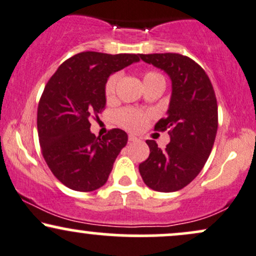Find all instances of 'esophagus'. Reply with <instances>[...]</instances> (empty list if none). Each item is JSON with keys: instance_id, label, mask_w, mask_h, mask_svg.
Listing matches in <instances>:
<instances>
[{"instance_id": "obj_1", "label": "esophagus", "mask_w": 256, "mask_h": 256, "mask_svg": "<svg viewBox=\"0 0 256 256\" xmlns=\"http://www.w3.org/2000/svg\"><path fill=\"white\" fill-rule=\"evenodd\" d=\"M136 140H138V138L136 136H132V134L128 136V142H136Z\"/></svg>"}]
</instances>
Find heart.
I'll return each instance as SVG.
<instances>
[{"mask_svg":"<svg viewBox=\"0 0 256 256\" xmlns=\"http://www.w3.org/2000/svg\"><path fill=\"white\" fill-rule=\"evenodd\" d=\"M119 74L114 73L108 77L104 83V96L107 98H112L116 94V83H118ZM143 83L146 88L154 86V85H162L165 86V78L158 71H146L143 73ZM152 118V113L148 110H137V108L125 107L122 110L116 112V122L126 128V130L132 132H140L146 128V122Z\"/></svg>","mask_w":256,"mask_h":256,"instance_id":"obj_1","label":"heart"}]
</instances>
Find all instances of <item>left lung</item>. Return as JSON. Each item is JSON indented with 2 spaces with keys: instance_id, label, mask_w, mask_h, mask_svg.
<instances>
[{
  "instance_id": "left-lung-1",
  "label": "left lung",
  "mask_w": 256,
  "mask_h": 256,
  "mask_svg": "<svg viewBox=\"0 0 256 256\" xmlns=\"http://www.w3.org/2000/svg\"><path fill=\"white\" fill-rule=\"evenodd\" d=\"M140 58L164 70L172 80L167 116L155 125L156 131H168L171 142L162 150L155 140H146L150 154L138 168L150 189L177 192L195 179L212 152L218 130L216 92L204 70L185 55L140 54Z\"/></svg>"
}]
</instances>
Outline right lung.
<instances>
[{"label":"right lung","instance_id":"1","mask_svg":"<svg viewBox=\"0 0 256 256\" xmlns=\"http://www.w3.org/2000/svg\"><path fill=\"white\" fill-rule=\"evenodd\" d=\"M140 54L83 52L67 58L44 88L37 110L42 155L52 174L76 192L106 184L128 134L112 128L100 138L90 118L106 107L104 83L112 73L140 61Z\"/></svg>","mask_w":256,"mask_h":256}]
</instances>
